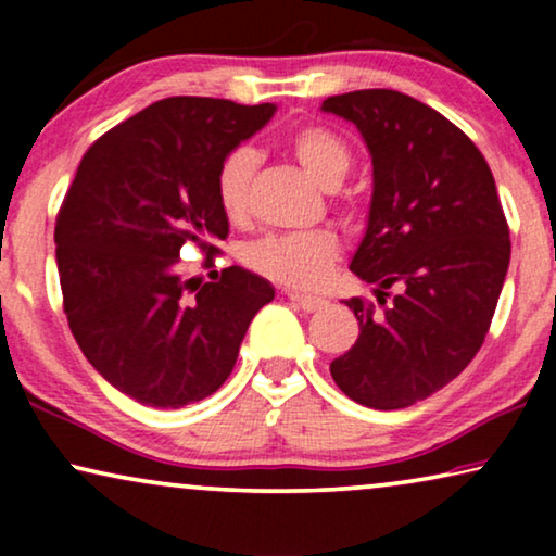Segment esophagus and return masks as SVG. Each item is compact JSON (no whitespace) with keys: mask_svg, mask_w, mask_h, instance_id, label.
<instances>
[{"mask_svg":"<svg viewBox=\"0 0 556 556\" xmlns=\"http://www.w3.org/2000/svg\"><path fill=\"white\" fill-rule=\"evenodd\" d=\"M286 295L295 303V306L308 311V314H311V311H318V308L326 306V301L318 299V295H308V293H299V291H288Z\"/></svg>","mask_w":556,"mask_h":556,"instance_id":"1","label":"esophagus"}]
</instances>
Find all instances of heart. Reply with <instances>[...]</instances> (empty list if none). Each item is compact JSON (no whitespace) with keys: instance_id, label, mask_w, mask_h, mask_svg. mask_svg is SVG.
Segmentation results:
<instances>
[{"instance_id":"1","label":"heart","mask_w":556,"mask_h":556,"mask_svg":"<svg viewBox=\"0 0 556 556\" xmlns=\"http://www.w3.org/2000/svg\"><path fill=\"white\" fill-rule=\"evenodd\" d=\"M291 151L303 172L324 189L339 187L352 166V151L346 141L331 128L306 126L291 136ZM257 166L253 149L240 147L230 151L219 164L215 189L217 202L230 219L245 217L250 202V185ZM339 255V238L331 230L265 235L245 248V263L261 276L293 288H314L329 276Z\"/></svg>"}]
</instances>
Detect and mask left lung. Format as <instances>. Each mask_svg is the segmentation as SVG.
Listing matches in <instances>:
<instances>
[{"mask_svg": "<svg viewBox=\"0 0 556 556\" xmlns=\"http://www.w3.org/2000/svg\"><path fill=\"white\" fill-rule=\"evenodd\" d=\"M321 111L354 124L371 156L367 230L349 268L382 303L402 288L379 316L346 301L359 339L331 377L364 407H409L453 382L489 333L511 257L496 181L458 126L397 90L331 96Z\"/></svg>", "mask_w": 556, "mask_h": 556, "instance_id": "1", "label": "left lung"}]
</instances>
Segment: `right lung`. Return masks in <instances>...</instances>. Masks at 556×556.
I'll use <instances>...</instances> for the list:
<instances>
[{"instance_id":"1","label":"right lung","mask_w":556,"mask_h":556,"mask_svg":"<svg viewBox=\"0 0 556 556\" xmlns=\"http://www.w3.org/2000/svg\"><path fill=\"white\" fill-rule=\"evenodd\" d=\"M273 113L276 103L164 98L101 136L67 189L55 223L67 324L98 375L141 405L177 409L217 392L276 295L240 265L194 289L179 273L185 242L215 255L227 238L217 169Z\"/></svg>"}]
</instances>
